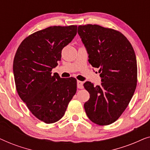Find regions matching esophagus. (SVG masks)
Returning a JSON list of instances; mask_svg holds the SVG:
<instances>
[{"mask_svg":"<svg viewBox=\"0 0 150 150\" xmlns=\"http://www.w3.org/2000/svg\"><path fill=\"white\" fill-rule=\"evenodd\" d=\"M77 87L78 89H83L84 87H83V82L82 81H77Z\"/></svg>","mask_w":150,"mask_h":150,"instance_id":"34e87169","label":"esophagus"}]
</instances>
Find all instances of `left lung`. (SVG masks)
<instances>
[{"label":"left lung","mask_w":150,"mask_h":150,"mask_svg":"<svg viewBox=\"0 0 150 150\" xmlns=\"http://www.w3.org/2000/svg\"><path fill=\"white\" fill-rule=\"evenodd\" d=\"M78 33L89 54V62L99 68L101 85L85 82L90 98L86 114L96 124L115 122L132 98L137 83V59L130 42L120 32L96 24L79 26Z\"/></svg>","instance_id":"8db88e82"}]
</instances>
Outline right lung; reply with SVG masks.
Wrapping results in <instances>:
<instances>
[{
  "label": "right lung",
  "instance_id": "right-lung-1",
  "mask_svg": "<svg viewBox=\"0 0 150 150\" xmlns=\"http://www.w3.org/2000/svg\"><path fill=\"white\" fill-rule=\"evenodd\" d=\"M77 33V26H54L34 33L16 51L13 70L20 98L39 120L52 124L64 115L76 92V80L52 75L61 51Z\"/></svg>",
  "mask_w": 150,
  "mask_h": 150
}]
</instances>
